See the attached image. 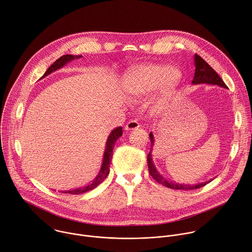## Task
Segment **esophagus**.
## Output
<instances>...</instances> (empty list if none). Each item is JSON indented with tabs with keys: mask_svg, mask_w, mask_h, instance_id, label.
Returning <instances> with one entry per match:
<instances>
[{
	"mask_svg": "<svg viewBox=\"0 0 252 252\" xmlns=\"http://www.w3.org/2000/svg\"><path fill=\"white\" fill-rule=\"evenodd\" d=\"M139 127V124L136 121H129L126 126H125V129L126 130H132V129H136Z\"/></svg>",
	"mask_w": 252,
	"mask_h": 252,
	"instance_id": "esophagus-1",
	"label": "esophagus"
}]
</instances>
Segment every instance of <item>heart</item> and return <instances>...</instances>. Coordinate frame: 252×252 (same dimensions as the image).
Wrapping results in <instances>:
<instances>
[{
  "instance_id": "heart-1",
  "label": "heart",
  "mask_w": 252,
  "mask_h": 252,
  "mask_svg": "<svg viewBox=\"0 0 252 252\" xmlns=\"http://www.w3.org/2000/svg\"><path fill=\"white\" fill-rule=\"evenodd\" d=\"M177 68L165 64H145L134 68L124 81V90L130 99H140L156 89L162 83L159 107L168 101L181 81Z\"/></svg>"
}]
</instances>
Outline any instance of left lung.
I'll use <instances>...</instances> for the list:
<instances>
[{"label": "left lung", "instance_id": "left-lung-1", "mask_svg": "<svg viewBox=\"0 0 252 252\" xmlns=\"http://www.w3.org/2000/svg\"><path fill=\"white\" fill-rule=\"evenodd\" d=\"M194 64H195V75L194 78L192 80V84L193 85H199V84H207V85H218L219 87H222V88H227L226 85L224 84V82L221 80V78L218 75V73L198 54L194 55ZM149 137H150V141H151V147H150V151L147 155V164H148V170H149V174L152 176V178L158 182L159 184H162L163 186L170 188V189H174V190H195V189H199L205 185H207L210 181H206L203 183H198V184H179L177 182H173L169 179L165 178L164 176H162L160 174V172L156 169V167L153 163V159H152V147H153V143H154V136L153 133L150 132L149 133Z\"/></svg>", "mask_w": 252, "mask_h": 252}]
</instances>
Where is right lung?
<instances>
[{
	"instance_id": "1",
	"label": "right lung",
	"mask_w": 252,
	"mask_h": 252,
	"mask_svg": "<svg viewBox=\"0 0 252 252\" xmlns=\"http://www.w3.org/2000/svg\"><path fill=\"white\" fill-rule=\"evenodd\" d=\"M82 55H71V54H66L61 56L60 58H58L52 65L49 66V68L46 70V72L43 74V76L40 78H44L47 75L51 74L52 72L62 68L63 66H65L67 63L75 60V59H79L81 58ZM39 79V80H40ZM123 135V127L119 126L114 128L108 139L106 142V146H105V152H104V157H103V162L101 165V168L100 171L98 173V175L96 176V178L89 183L88 185L84 186V187H80V188H76V189H71V190H67V191H61V193L64 194H72V195H79V194H83V193H86L88 191L93 190L94 188H96L98 185H100L109 175L110 173V164L112 161V157H113V149L115 147V144L117 142V140Z\"/></svg>"
}]
</instances>
